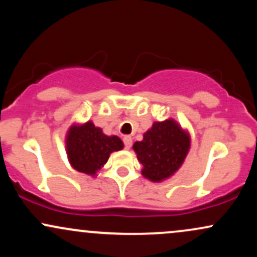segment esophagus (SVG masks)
Listing matches in <instances>:
<instances>
[{"label": "esophagus", "instance_id": "obj_1", "mask_svg": "<svg viewBox=\"0 0 257 257\" xmlns=\"http://www.w3.org/2000/svg\"><path fill=\"white\" fill-rule=\"evenodd\" d=\"M123 143H124L125 149L129 150V149H131V146H132L133 139L131 137H124V138H123Z\"/></svg>", "mask_w": 257, "mask_h": 257}]
</instances>
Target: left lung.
Masks as SVG:
<instances>
[{
	"mask_svg": "<svg viewBox=\"0 0 257 257\" xmlns=\"http://www.w3.org/2000/svg\"><path fill=\"white\" fill-rule=\"evenodd\" d=\"M190 146V134L169 118L153 123L143 140L133 145V150L143 166L144 178L161 182L178 172Z\"/></svg>",
	"mask_w": 257,
	"mask_h": 257,
	"instance_id": "8db88e82",
	"label": "left lung"
}]
</instances>
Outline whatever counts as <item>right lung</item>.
<instances>
[{
    "label": "right lung",
    "instance_id": "1",
    "mask_svg": "<svg viewBox=\"0 0 257 257\" xmlns=\"http://www.w3.org/2000/svg\"><path fill=\"white\" fill-rule=\"evenodd\" d=\"M65 144L73 169L90 176L96 175L112 152L119 151L124 146L118 137L105 135L91 120L70 126Z\"/></svg>",
    "mask_w": 257,
    "mask_h": 257
}]
</instances>
